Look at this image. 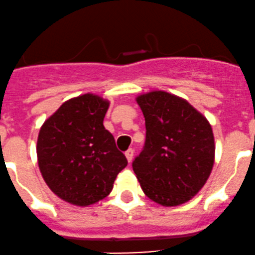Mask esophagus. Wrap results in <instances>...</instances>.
<instances>
[{"label":"esophagus","mask_w":255,"mask_h":255,"mask_svg":"<svg viewBox=\"0 0 255 255\" xmlns=\"http://www.w3.org/2000/svg\"><path fill=\"white\" fill-rule=\"evenodd\" d=\"M126 158H127V160L129 161H132V159H133V155H134V150H133L132 148H129L128 149V150H126Z\"/></svg>","instance_id":"esophagus-1"}]
</instances>
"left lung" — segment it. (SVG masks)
Segmentation results:
<instances>
[{
    "label": "left lung",
    "mask_w": 255,
    "mask_h": 255,
    "mask_svg": "<svg viewBox=\"0 0 255 255\" xmlns=\"http://www.w3.org/2000/svg\"><path fill=\"white\" fill-rule=\"evenodd\" d=\"M145 142L132 166L144 194L163 206L189 201L210 176L215 158L206 118L175 95L153 91L137 99Z\"/></svg>",
    "instance_id": "left-lung-1"
}]
</instances>
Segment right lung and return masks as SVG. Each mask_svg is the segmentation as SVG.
I'll return each instance as SVG.
<instances>
[{
    "label": "right lung",
    "mask_w": 255,
    "mask_h": 255,
    "mask_svg": "<svg viewBox=\"0 0 255 255\" xmlns=\"http://www.w3.org/2000/svg\"><path fill=\"white\" fill-rule=\"evenodd\" d=\"M109 102L86 94L61 105L40 128L37 155L40 173L64 201L87 206L112 191L127 166L125 154L104 127Z\"/></svg>",
    "instance_id": "obj_1"
}]
</instances>
